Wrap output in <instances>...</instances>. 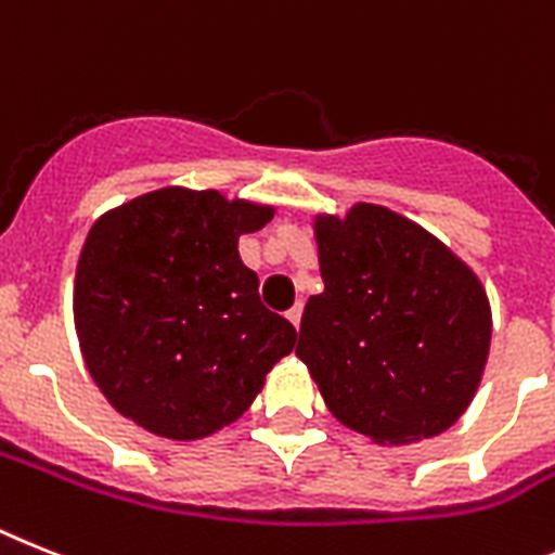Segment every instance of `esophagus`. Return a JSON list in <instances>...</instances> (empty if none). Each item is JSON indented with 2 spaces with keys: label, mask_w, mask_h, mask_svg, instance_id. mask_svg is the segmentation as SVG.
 <instances>
[{
  "label": "esophagus",
  "mask_w": 555,
  "mask_h": 555,
  "mask_svg": "<svg viewBox=\"0 0 555 555\" xmlns=\"http://www.w3.org/2000/svg\"><path fill=\"white\" fill-rule=\"evenodd\" d=\"M287 319H291L293 327L299 330V324H301V301H299V305H293L291 310H287Z\"/></svg>",
  "instance_id": "34e87169"
}]
</instances>
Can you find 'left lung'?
I'll use <instances>...</instances> for the list:
<instances>
[{"mask_svg":"<svg viewBox=\"0 0 555 555\" xmlns=\"http://www.w3.org/2000/svg\"><path fill=\"white\" fill-rule=\"evenodd\" d=\"M324 293L301 315V358L330 412L375 443H414L457 423L491 347L477 273L426 228L358 203L315 217Z\"/></svg>","mask_w":555,"mask_h":555,"instance_id":"obj_1","label":"left lung"}]
</instances>
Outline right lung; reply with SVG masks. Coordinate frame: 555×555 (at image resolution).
<instances>
[{"instance_id":"right-lung-1","label":"right lung","mask_w":555,"mask_h":555,"mask_svg":"<svg viewBox=\"0 0 555 555\" xmlns=\"http://www.w3.org/2000/svg\"><path fill=\"white\" fill-rule=\"evenodd\" d=\"M270 217V206L169 185L90 228L73 313L87 370L115 412L157 437L199 440L254 403L296 344L236 248Z\"/></svg>"}]
</instances>
